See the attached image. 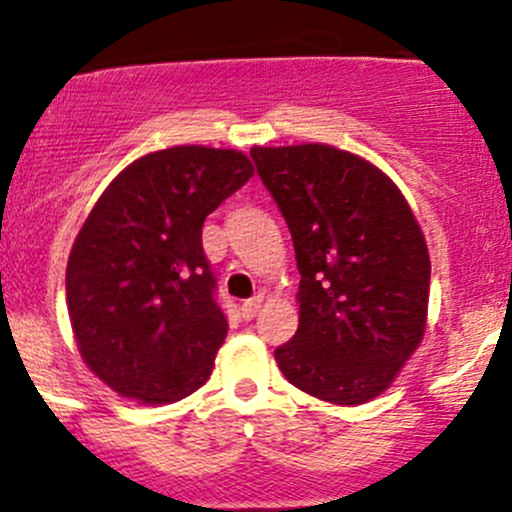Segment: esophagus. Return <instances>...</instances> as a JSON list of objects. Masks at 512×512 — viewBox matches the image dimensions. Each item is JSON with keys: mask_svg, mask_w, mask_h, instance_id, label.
<instances>
[{"mask_svg": "<svg viewBox=\"0 0 512 512\" xmlns=\"http://www.w3.org/2000/svg\"><path fill=\"white\" fill-rule=\"evenodd\" d=\"M261 300H263L261 295H256V298L241 302V317H244V320H254L256 312L261 310Z\"/></svg>", "mask_w": 512, "mask_h": 512, "instance_id": "obj_1", "label": "esophagus"}]
</instances>
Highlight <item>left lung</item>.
<instances>
[{
  "mask_svg": "<svg viewBox=\"0 0 512 512\" xmlns=\"http://www.w3.org/2000/svg\"><path fill=\"white\" fill-rule=\"evenodd\" d=\"M258 175L293 236L300 324L276 361L334 405L381 395L425 337L430 254L403 192L327 144L254 146Z\"/></svg>",
  "mask_w": 512,
  "mask_h": 512,
  "instance_id": "left-lung-1",
  "label": "left lung"
}]
</instances>
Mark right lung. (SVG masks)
I'll list each match as a JSON object with an SVG mask.
<instances>
[{
    "mask_svg": "<svg viewBox=\"0 0 512 512\" xmlns=\"http://www.w3.org/2000/svg\"><path fill=\"white\" fill-rule=\"evenodd\" d=\"M254 175L241 151L173 146L126 166L87 214L65 271L87 368L119 395L166 405L210 378L227 337L202 224Z\"/></svg>",
    "mask_w": 512,
    "mask_h": 512,
    "instance_id": "1",
    "label": "right lung"
}]
</instances>
